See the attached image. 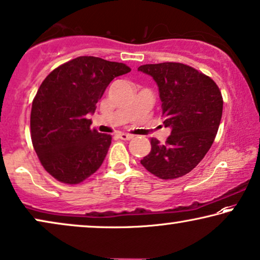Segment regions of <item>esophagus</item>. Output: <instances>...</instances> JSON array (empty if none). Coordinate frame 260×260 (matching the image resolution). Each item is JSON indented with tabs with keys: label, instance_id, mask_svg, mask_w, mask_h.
<instances>
[{
	"label": "esophagus",
	"instance_id": "esophagus-1",
	"mask_svg": "<svg viewBox=\"0 0 260 260\" xmlns=\"http://www.w3.org/2000/svg\"><path fill=\"white\" fill-rule=\"evenodd\" d=\"M118 137H119V139H121V140H131V139L133 138V135L126 134V133H120Z\"/></svg>",
	"mask_w": 260,
	"mask_h": 260
}]
</instances>
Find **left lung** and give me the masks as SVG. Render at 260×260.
Returning <instances> with one entry per match:
<instances>
[{
    "label": "left lung",
    "instance_id": "1",
    "mask_svg": "<svg viewBox=\"0 0 260 260\" xmlns=\"http://www.w3.org/2000/svg\"><path fill=\"white\" fill-rule=\"evenodd\" d=\"M138 71L158 85L164 125L171 128L166 144L151 139V152L140 162L160 179L180 178L213 144L222 115L221 93L211 78L184 63L144 64Z\"/></svg>",
    "mask_w": 260,
    "mask_h": 260
}]
</instances>
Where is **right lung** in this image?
<instances>
[{"mask_svg":"<svg viewBox=\"0 0 260 260\" xmlns=\"http://www.w3.org/2000/svg\"><path fill=\"white\" fill-rule=\"evenodd\" d=\"M128 66L79 56L41 83L31 105V141L45 170L64 184H79L104 162L112 137L90 128L89 114L116 76Z\"/></svg>","mask_w":260,"mask_h":260,"instance_id":"add662e5","label":"right lung"}]
</instances>
